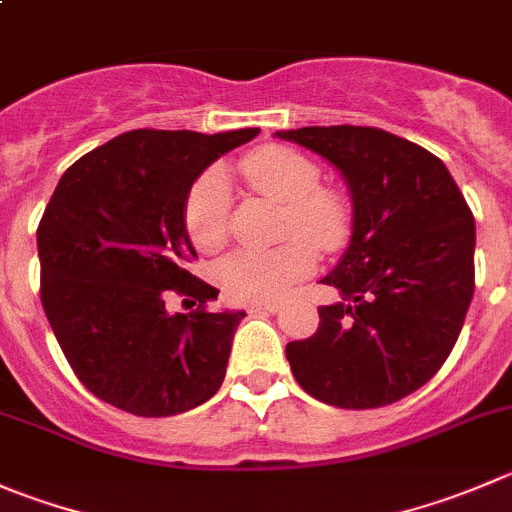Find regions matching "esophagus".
<instances>
[{
  "label": "esophagus",
  "instance_id": "esophagus-1",
  "mask_svg": "<svg viewBox=\"0 0 512 512\" xmlns=\"http://www.w3.org/2000/svg\"><path fill=\"white\" fill-rule=\"evenodd\" d=\"M280 307V302H252V305L247 307V312H277Z\"/></svg>",
  "mask_w": 512,
  "mask_h": 512
}]
</instances>
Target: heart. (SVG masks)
<instances>
[{
	"mask_svg": "<svg viewBox=\"0 0 512 512\" xmlns=\"http://www.w3.org/2000/svg\"><path fill=\"white\" fill-rule=\"evenodd\" d=\"M250 190L280 202V242L267 250H237L220 262L217 282L235 302H270L285 295L317 265V246L330 255L352 232L347 197L320 185L317 162L287 147H260L240 160ZM232 192L225 170L202 172L185 200V230L202 252H220L230 237Z\"/></svg>",
	"mask_w": 512,
	"mask_h": 512,
	"instance_id": "b5f03b06",
	"label": "heart"
}]
</instances>
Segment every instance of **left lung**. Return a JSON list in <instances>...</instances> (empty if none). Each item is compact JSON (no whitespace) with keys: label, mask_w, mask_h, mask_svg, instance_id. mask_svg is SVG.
Returning <instances> with one entry per match:
<instances>
[{"label":"left lung","mask_w":512,"mask_h":512,"mask_svg":"<svg viewBox=\"0 0 512 512\" xmlns=\"http://www.w3.org/2000/svg\"><path fill=\"white\" fill-rule=\"evenodd\" d=\"M337 167L352 237L325 285L342 302L285 355L300 388L345 410L403 400L443 367L475 290V222L443 160L377 127L277 132Z\"/></svg>","instance_id":"1"}]
</instances>
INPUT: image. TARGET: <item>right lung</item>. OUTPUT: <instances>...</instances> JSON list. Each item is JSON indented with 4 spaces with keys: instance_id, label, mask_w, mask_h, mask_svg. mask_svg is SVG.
<instances>
[{
    "instance_id": "1",
    "label": "right lung",
    "mask_w": 512,
    "mask_h": 512,
    "mask_svg": "<svg viewBox=\"0 0 512 512\" xmlns=\"http://www.w3.org/2000/svg\"><path fill=\"white\" fill-rule=\"evenodd\" d=\"M250 130L202 135L132 130L62 175L37 250L42 307L74 375L104 403L140 418L197 408L220 390L245 312H212L217 292L187 270L192 182ZM170 294L198 310L166 312Z\"/></svg>"
}]
</instances>
